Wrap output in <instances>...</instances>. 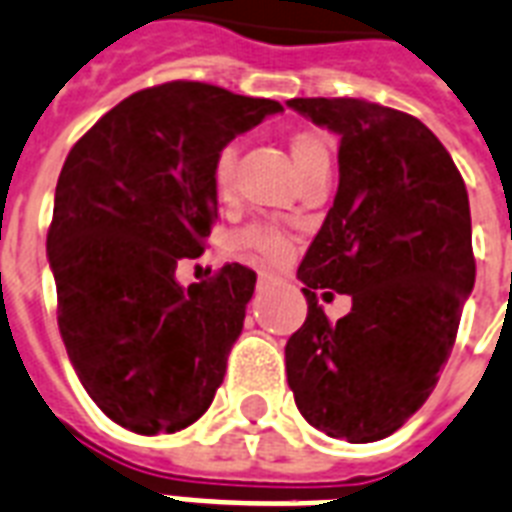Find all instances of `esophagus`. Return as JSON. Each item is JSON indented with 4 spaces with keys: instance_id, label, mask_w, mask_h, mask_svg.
I'll list each match as a JSON object with an SVG mask.
<instances>
[{
    "instance_id": "esophagus-1",
    "label": "esophagus",
    "mask_w": 512,
    "mask_h": 512,
    "mask_svg": "<svg viewBox=\"0 0 512 512\" xmlns=\"http://www.w3.org/2000/svg\"><path fill=\"white\" fill-rule=\"evenodd\" d=\"M277 280H280V277H277L275 272H267V269H264V272H259V285H272V283H277Z\"/></svg>"
}]
</instances>
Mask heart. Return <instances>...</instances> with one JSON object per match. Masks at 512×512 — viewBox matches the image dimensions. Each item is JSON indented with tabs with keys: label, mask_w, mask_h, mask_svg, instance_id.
I'll list each match as a JSON object with an SVG mask.
<instances>
[{
	"label": "heart",
	"mask_w": 512,
	"mask_h": 512,
	"mask_svg": "<svg viewBox=\"0 0 512 512\" xmlns=\"http://www.w3.org/2000/svg\"><path fill=\"white\" fill-rule=\"evenodd\" d=\"M291 154L296 168H299L301 178L310 176L312 170L318 168H331V138L320 130L304 128L296 130L291 136ZM235 162H237V149L232 144L221 146L216 160L211 168V184L216 197H229L232 186H235ZM232 245L240 251L259 253L269 261H283L291 251V243L283 232H277L272 227H248L243 232H237L232 237Z\"/></svg>",
	"instance_id": "obj_1"
}]
</instances>
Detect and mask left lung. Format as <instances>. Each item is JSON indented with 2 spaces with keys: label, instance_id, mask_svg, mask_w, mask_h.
<instances>
[{
  "label": "left lung",
  "instance_id": "8db88e82",
  "mask_svg": "<svg viewBox=\"0 0 512 512\" xmlns=\"http://www.w3.org/2000/svg\"><path fill=\"white\" fill-rule=\"evenodd\" d=\"M288 106L339 136L334 208L299 267L307 320L285 344L288 387L312 427L379 441L430 398L473 291L465 181L411 114L363 98ZM320 287L350 292L351 315L331 324Z\"/></svg>",
  "mask_w": 512,
  "mask_h": 512
}]
</instances>
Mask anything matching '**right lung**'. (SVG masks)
Wrapping results in <instances>:
<instances>
[{"instance_id": "1", "label": "right lung", "mask_w": 512, "mask_h": 512, "mask_svg": "<svg viewBox=\"0 0 512 512\" xmlns=\"http://www.w3.org/2000/svg\"><path fill=\"white\" fill-rule=\"evenodd\" d=\"M283 106L205 82L146 87L106 112L63 162L47 259L58 328L87 395L138 435L208 411L243 331L256 272L227 264L181 288L219 216L221 146Z\"/></svg>"}]
</instances>
